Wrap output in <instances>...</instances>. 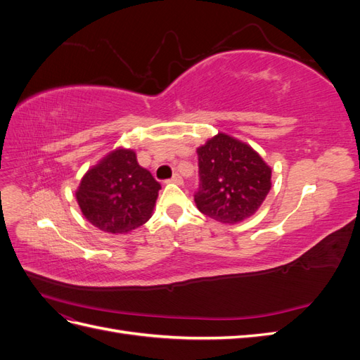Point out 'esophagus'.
<instances>
[{"instance_id":"obj_1","label":"esophagus","mask_w":360,"mask_h":360,"mask_svg":"<svg viewBox=\"0 0 360 360\" xmlns=\"http://www.w3.org/2000/svg\"><path fill=\"white\" fill-rule=\"evenodd\" d=\"M181 177H180V174H174V176L168 180V183H176V184H181Z\"/></svg>"}]
</instances>
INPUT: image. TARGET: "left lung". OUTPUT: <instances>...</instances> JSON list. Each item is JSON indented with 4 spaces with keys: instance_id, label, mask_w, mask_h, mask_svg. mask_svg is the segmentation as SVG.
Wrapping results in <instances>:
<instances>
[{
    "instance_id": "obj_1",
    "label": "left lung",
    "mask_w": 360,
    "mask_h": 360,
    "mask_svg": "<svg viewBox=\"0 0 360 360\" xmlns=\"http://www.w3.org/2000/svg\"><path fill=\"white\" fill-rule=\"evenodd\" d=\"M198 210L222 224H238L257 213L271 188V168L243 141L219 132L197 148Z\"/></svg>"
}]
</instances>
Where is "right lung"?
Here are the masks:
<instances>
[{"label":"right lung","mask_w":360,"mask_h":360,"mask_svg":"<svg viewBox=\"0 0 360 360\" xmlns=\"http://www.w3.org/2000/svg\"><path fill=\"white\" fill-rule=\"evenodd\" d=\"M159 189V181L139 165L135 151L118 147L84 174L75 197L96 228L126 234L150 219Z\"/></svg>","instance_id":"obj_1"}]
</instances>
